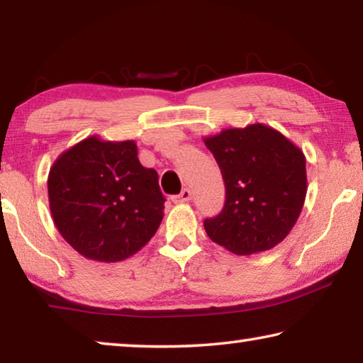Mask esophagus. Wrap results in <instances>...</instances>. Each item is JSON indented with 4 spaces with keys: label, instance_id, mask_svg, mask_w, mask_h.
<instances>
[{
    "label": "esophagus",
    "instance_id": "34e87169",
    "mask_svg": "<svg viewBox=\"0 0 363 363\" xmlns=\"http://www.w3.org/2000/svg\"><path fill=\"white\" fill-rule=\"evenodd\" d=\"M190 199H192V192H190V189H182L181 194L173 196V201L174 203H182V201H189Z\"/></svg>",
    "mask_w": 363,
    "mask_h": 363
}]
</instances>
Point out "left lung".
<instances>
[{
  "label": "left lung",
  "mask_w": 363,
  "mask_h": 363,
  "mask_svg": "<svg viewBox=\"0 0 363 363\" xmlns=\"http://www.w3.org/2000/svg\"><path fill=\"white\" fill-rule=\"evenodd\" d=\"M225 186V203L205 219L214 243L235 255H253L279 245L303 210L306 157L274 128L255 123L205 138Z\"/></svg>",
  "instance_id": "8db88e82"
}]
</instances>
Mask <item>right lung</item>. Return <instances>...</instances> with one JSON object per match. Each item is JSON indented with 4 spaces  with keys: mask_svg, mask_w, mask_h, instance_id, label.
<instances>
[{
    "mask_svg": "<svg viewBox=\"0 0 363 363\" xmlns=\"http://www.w3.org/2000/svg\"><path fill=\"white\" fill-rule=\"evenodd\" d=\"M48 195L60 235L93 261L138 253L163 219L158 174L140 164L134 140L93 136L73 145L49 171Z\"/></svg>",
    "mask_w": 363,
    "mask_h": 363,
    "instance_id": "right-lung-1",
    "label": "right lung"
}]
</instances>
